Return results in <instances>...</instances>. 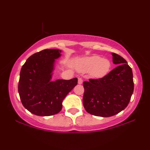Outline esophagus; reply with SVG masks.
<instances>
[{"mask_svg": "<svg viewBox=\"0 0 150 150\" xmlns=\"http://www.w3.org/2000/svg\"><path fill=\"white\" fill-rule=\"evenodd\" d=\"M82 82H83L82 79L80 78V77H78V84H79V85H81V84H82Z\"/></svg>", "mask_w": 150, "mask_h": 150, "instance_id": "esophagus-1", "label": "esophagus"}]
</instances>
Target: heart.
Masks as SVG:
<instances>
[{"label": "heart", "instance_id": "b5f03b06", "mask_svg": "<svg viewBox=\"0 0 150 150\" xmlns=\"http://www.w3.org/2000/svg\"><path fill=\"white\" fill-rule=\"evenodd\" d=\"M77 69L81 73L90 71V76L94 79H100L109 73L111 63L107 58H101L99 56L84 57L77 61Z\"/></svg>", "mask_w": 150, "mask_h": 150}]
</instances>
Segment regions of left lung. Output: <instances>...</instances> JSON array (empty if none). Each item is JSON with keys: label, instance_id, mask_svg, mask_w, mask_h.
Here are the masks:
<instances>
[{"label": "left lung", "instance_id": "obj_1", "mask_svg": "<svg viewBox=\"0 0 150 150\" xmlns=\"http://www.w3.org/2000/svg\"><path fill=\"white\" fill-rule=\"evenodd\" d=\"M111 55L116 68L102 78L83 82L84 107L94 116L110 117L120 113L128 106L133 92L131 68L119 55Z\"/></svg>", "mask_w": 150, "mask_h": 150}]
</instances>
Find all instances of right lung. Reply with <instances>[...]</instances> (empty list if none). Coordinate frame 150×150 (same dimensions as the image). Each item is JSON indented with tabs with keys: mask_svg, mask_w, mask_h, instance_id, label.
Wrapping results in <instances>:
<instances>
[{
	"mask_svg": "<svg viewBox=\"0 0 150 150\" xmlns=\"http://www.w3.org/2000/svg\"><path fill=\"white\" fill-rule=\"evenodd\" d=\"M59 49H44L32 55L22 65L18 92L22 104L34 115L49 116L59 113L63 99L77 84V78L52 81Z\"/></svg>",
	"mask_w": 150,
	"mask_h": 150,
	"instance_id": "right-lung-1",
	"label": "right lung"
}]
</instances>
